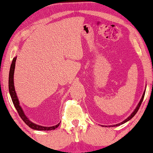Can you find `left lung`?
Here are the masks:
<instances>
[{
	"label": "left lung",
	"instance_id": "1",
	"mask_svg": "<svg viewBox=\"0 0 153 153\" xmlns=\"http://www.w3.org/2000/svg\"><path fill=\"white\" fill-rule=\"evenodd\" d=\"M144 95H145V91H144V93H143V95H142V99L140 100V102H139V104H138V105L137 106V107H136V108L135 109V111H133V113H131V115L129 116L128 117V118H126V120H124L122 122H121V123H120V124H115V125H113L112 126H120V125H121V124H124V123H126V122H128V121H129L131 119H132V117H134V115H135V114L137 113V112L138 111V110H139V108H140V106H141V104H142V101H143V97H144Z\"/></svg>",
	"mask_w": 153,
	"mask_h": 153
}]
</instances>
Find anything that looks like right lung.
I'll return each mask as SVG.
<instances>
[{"label": "right lung", "instance_id": "add662e5", "mask_svg": "<svg viewBox=\"0 0 153 153\" xmlns=\"http://www.w3.org/2000/svg\"><path fill=\"white\" fill-rule=\"evenodd\" d=\"M16 57L13 58L12 62H11L10 70V75H9V91H10V94L11 97V100H12L13 104L14 105L15 108H16L18 114H19L20 117H21V119L24 121V122L29 126L31 128L37 130V131H51V130H55L56 128H58L60 125V123H58V124L56 125V126H50V127H47V126H40V125L36 124L34 123L31 122L30 120H29L28 118L27 117L25 114L24 113L23 110H22L21 106H20V102L18 101V97L16 95V93L15 91L14 88V85H13V74H14V69H15V64H16Z\"/></svg>", "mask_w": 153, "mask_h": 153}]
</instances>
